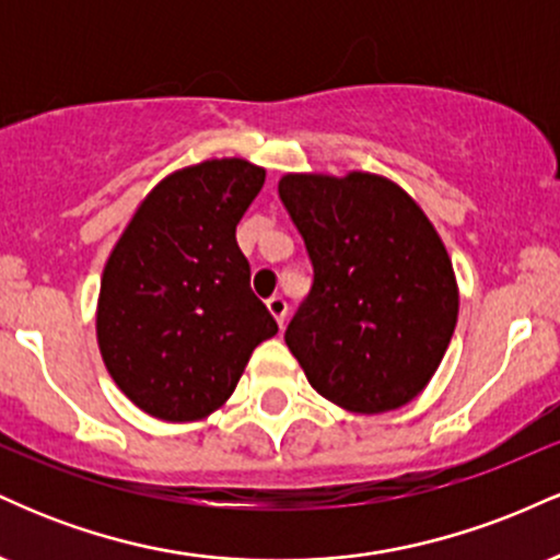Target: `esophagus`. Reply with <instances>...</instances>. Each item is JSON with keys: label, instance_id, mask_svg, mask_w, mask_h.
I'll list each match as a JSON object with an SVG mask.
<instances>
[{"label": "esophagus", "instance_id": "esophagus-1", "mask_svg": "<svg viewBox=\"0 0 560 560\" xmlns=\"http://www.w3.org/2000/svg\"><path fill=\"white\" fill-rule=\"evenodd\" d=\"M266 305H268V311H271V316L279 320V326H284V318H287V311H289L287 300L281 298V294H273V298L266 300Z\"/></svg>", "mask_w": 560, "mask_h": 560}]
</instances>
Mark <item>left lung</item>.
Segmentation results:
<instances>
[{"label":"left lung","mask_w":560,"mask_h":560,"mask_svg":"<svg viewBox=\"0 0 560 560\" xmlns=\"http://www.w3.org/2000/svg\"><path fill=\"white\" fill-rule=\"evenodd\" d=\"M279 197L313 262V287L284 334L311 387L355 413L410 402L458 320L440 234L400 186L374 173H287Z\"/></svg>","instance_id":"1"}]
</instances>
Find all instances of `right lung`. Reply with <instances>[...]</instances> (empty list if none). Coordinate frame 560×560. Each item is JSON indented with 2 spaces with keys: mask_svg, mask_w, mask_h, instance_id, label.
<instances>
[{
  "mask_svg": "<svg viewBox=\"0 0 560 560\" xmlns=\"http://www.w3.org/2000/svg\"><path fill=\"white\" fill-rule=\"evenodd\" d=\"M266 182L242 158L163 178L107 258L96 342L120 392L163 421H197L236 389L279 326L249 289L236 223Z\"/></svg>",
  "mask_w": 560,
  "mask_h": 560,
  "instance_id": "right-lung-1",
  "label": "right lung"
}]
</instances>
